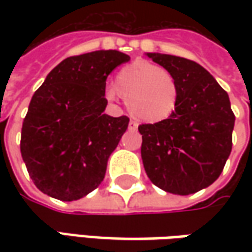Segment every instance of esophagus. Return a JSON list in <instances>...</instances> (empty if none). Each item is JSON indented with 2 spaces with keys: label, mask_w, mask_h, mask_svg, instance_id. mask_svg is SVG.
I'll use <instances>...</instances> for the list:
<instances>
[{
  "label": "esophagus",
  "mask_w": 252,
  "mask_h": 252,
  "mask_svg": "<svg viewBox=\"0 0 252 252\" xmlns=\"http://www.w3.org/2000/svg\"><path fill=\"white\" fill-rule=\"evenodd\" d=\"M137 126H139V125H137L136 122H133V121L129 122V129H130V130H136V129H137Z\"/></svg>",
  "instance_id": "34e87169"
}]
</instances>
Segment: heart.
I'll return each mask as SVG.
<instances>
[{"label": "heart", "instance_id": "heart-1", "mask_svg": "<svg viewBox=\"0 0 252 252\" xmlns=\"http://www.w3.org/2000/svg\"><path fill=\"white\" fill-rule=\"evenodd\" d=\"M121 95L136 119L161 123L175 113L179 101V84L175 75L157 64L136 60L115 77V88L106 90V98Z\"/></svg>", "mask_w": 252, "mask_h": 252}]
</instances>
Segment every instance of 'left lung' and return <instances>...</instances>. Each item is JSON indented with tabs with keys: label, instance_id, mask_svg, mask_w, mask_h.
Listing matches in <instances>:
<instances>
[{
	"label": "left lung",
	"instance_id": "left-lung-1",
	"mask_svg": "<svg viewBox=\"0 0 252 252\" xmlns=\"http://www.w3.org/2000/svg\"><path fill=\"white\" fill-rule=\"evenodd\" d=\"M147 56L175 75L179 101L168 121L139 126L143 165L156 187L190 195L220 177L231 153L236 116L227 92L200 64L171 54Z\"/></svg>",
	"mask_w": 252,
	"mask_h": 252
}]
</instances>
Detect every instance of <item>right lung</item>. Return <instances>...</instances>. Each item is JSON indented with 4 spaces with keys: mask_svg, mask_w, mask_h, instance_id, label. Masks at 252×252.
<instances>
[{
    "mask_svg": "<svg viewBox=\"0 0 252 252\" xmlns=\"http://www.w3.org/2000/svg\"><path fill=\"white\" fill-rule=\"evenodd\" d=\"M130 57L98 50L67 57L34 92L21 133V154L36 188L59 200L99 187L129 118L103 113L108 75Z\"/></svg>",
    "mask_w": 252,
    "mask_h": 252,
    "instance_id": "add662e5",
    "label": "right lung"
}]
</instances>
